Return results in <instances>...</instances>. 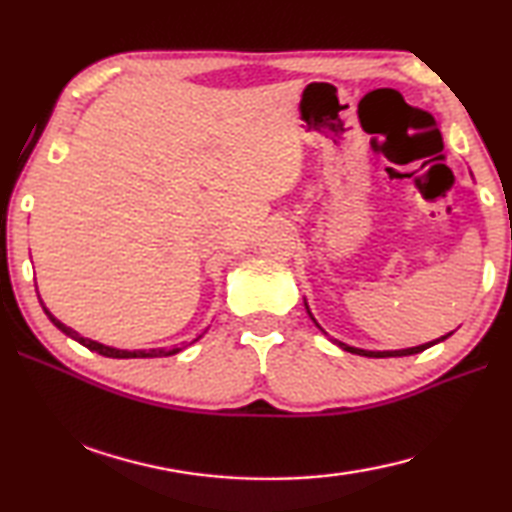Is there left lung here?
Listing matches in <instances>:
<instances>
[{"mask_svg": "<svg viewBox=\"0 0 512 512\" xmlns=\"http://www.w3.org/2000/svg\"><path fill=\"white\" fill-rule=\"evenodd\" d=\"M305 307H307V302H305ZM307 311H309V307H307ZM309 316H311V311H309ZM311 320H314L316 323V318L311 316ZM316 327L320 329V332H325L323 327H320L318 323H316ZM452 334V332H449ZM449 334H445V336H440V339H436V341H431V343H424V345H415V348H406V350H391V352H372V350H359V348H352V345H345V343H341V341H334L336 345H339V348H343L345 352H352V354H361V357H375V359H384V357H409V354H418V352H422V350H427V348H431V345H436V343H440V341H445Z\"/></svg>", "mask_w": 512, "mask_h": 512, "instance_id": "obj_1", "label": "left lung"}]
</instances>
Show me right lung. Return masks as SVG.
<instances>
[{"mask_svg":"<svg viewBox=\"0 0 512 512\" xmlns=\"http://www.w3.org/2000/svg\"><path fill=\"white\" fill-rule=\"evenodd\" d=\"M38 291V289H36ZM40 305H42V300H40ZM42 309H45V314L49 316V320L51 323H54L60 332L63 334H67L69 339H74V341H79L81 345H85V348L88 350H92V352H99L101 357H110V359H155V357H171V354H176V352H180V348H173V350H164V348H153V350H117V348H110V345H103V343H97V341H92V339H85V336H81L79 332H74L72 327H67V325H63L60 323V320L51 314V311L42 305Z\"/></svg>","mask_w":512,"mask_h":512,"instance_id":"1","label":"right lung"}]
</instances>
